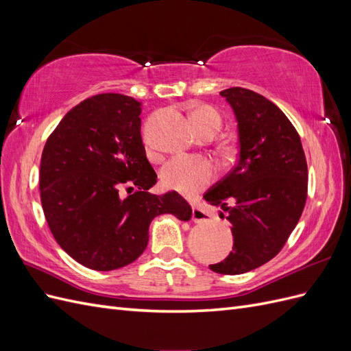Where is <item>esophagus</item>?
<instances>
[{"label": "esophagus", "mask_w": 351, "mask_h": 351, "mask_svg": "<svg viewBox=\"0 0 351 351\" xmlns=\"http://www.w3.org/2000/svg\"><path fill=\"white\" fill-rule=\"evenodd\" d=\"M192 219L196 222V224H202V222H209L210 217L205 209H202L200 206H193L192 209Z\"/></svg>", "instance_id": "1"}]
</instances>
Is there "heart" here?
<instances>
[{"label": "heart", "instance_id": "1", "mask_svg": "<svg viewBox=\"0 0 351 351\" xmlns=\"http://www.w3.org/2000/svg\"><path fill=\"white\" fill-rule=\"evenodd\" d=\"M192 123L202 134L205 132H217L221 127L219 114L208 107L193 111ZM214 165L204 156H176L161 169V182L167 189L176 190L183 195H193L206 187L214 178Z\"/></svg>", "mask_w": 351, "mask_h": 351}]
</instances>
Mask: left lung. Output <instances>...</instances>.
<instances>
[{"label": "left lung", "instance_id": "8db88e82", "mask_svg": "<svg viewBox=\"0 0 351 351\" xmlns=\"http://www.w3.org/2000/svg\"><path fill=\"white\" fill-rule=\"evenodd\" d=\"M219 95L236 115L239 161L204 199L227 212L234 244L209 268L237 275L269 262L290 237L306 204L307 164L299 133L277 105L244 88Z\"/></svg>", "mask_w": 351, "mask_h": 351}]
</instances>
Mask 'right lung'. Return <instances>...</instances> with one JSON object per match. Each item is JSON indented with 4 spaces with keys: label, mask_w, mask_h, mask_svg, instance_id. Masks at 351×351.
Wrapping results in <instances>:
<instances>
[{
    "label": "right lung",
    "mask_w": 351,
    "mask_h": 351,
    "mask_svg": "<svg viewBox=\"0 0 351 351\" xmlns=\"http://www.w3.org/2000/svg\"><path fill=\"white\" fill-rule=\"evenodd\" d=\"M141 102L101 93L71 108L40 158L42 209L69 256L95 271H112L141 256L155 217L182 221L192 208L177 192L151 195L156 174L141 136ZM123 186L136 190L121 198Z\"/></svg>",
    "instance_id": "obj_1"
}]
</instances>
